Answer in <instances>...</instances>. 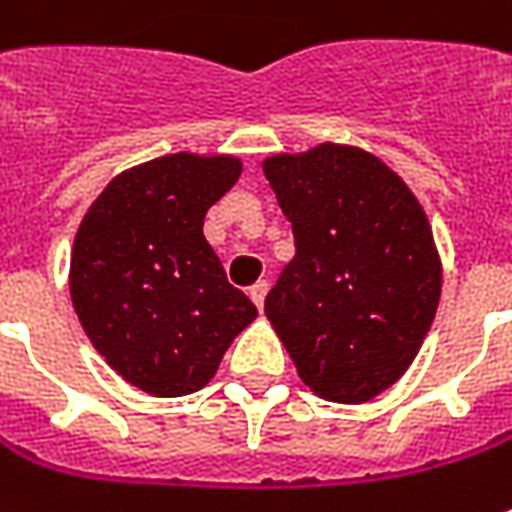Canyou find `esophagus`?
Masks as SVG:
<instances>
[{
  "instance_id": "esophagus-1",
  "label": "esophagus",
  "mask_w": 512,
  "mask_h": 512,
  "mask_svg": "<svg viewBox=\"0 0 512 512\" xmlns=\"http://www.w3.org/2000/svg\"><path fill=\"white\" fill-rule=\"evenodd\" d=\"M266 292H269V283H266V280H257L255 286L249 289V298L255 300L257 309H263V300H266Z\"/></svg>"
}]
</instances>
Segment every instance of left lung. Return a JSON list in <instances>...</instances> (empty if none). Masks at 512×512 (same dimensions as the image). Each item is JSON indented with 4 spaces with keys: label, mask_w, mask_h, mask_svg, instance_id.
<instances>
[{
    "label": "left lung",
    "mask_w": 512,
    "mask_h": 512,
    "mask_svg": "<svg viewBox=\"0 0 512 512\" xmlns=\"http://www.w3.org/2000/svg\"><path fill=\"white\" fill-rule=\"evenodd\" d=\"M263 174L295 232L266 318L300 381L364 404L415 361L441 298V257L410 186L364 148L272 154Z\"/></svg>",
    "instance_id": "obj_1"
}]
</instances>
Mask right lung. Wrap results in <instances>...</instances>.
Here are the masks:
<instances>
[{
	"instance_id": "right-lung-1",
	"label": "right lung",
	"mask_w": 512,
	"mask_h": 512,
	"mask_svg": "<svg viewBox=\"0 0 512 512\" xmlns=\"http://www.w3.org/2000/svg\"><path fill=\"white\" fill-rule=\"evenodd\" d=\"M240 171L232 154H166L117 174L79 223L74 312L105 364L148 395L206 387L257 318L203 237V217Z\"/></svg>"
}]
</instances>
